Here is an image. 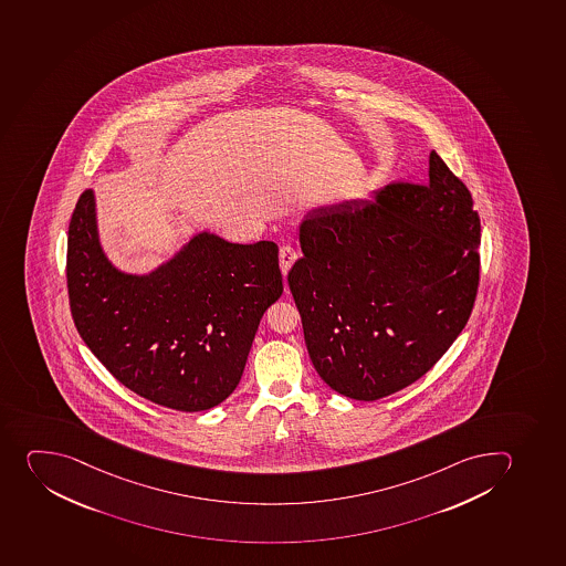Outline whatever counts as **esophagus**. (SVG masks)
I'll list each match as a JSON object with an SVG mask.
<instances>
[{
  "label": "esophagus",
  "instance_id": "34e87169",
  "mask_svg": "<svg viewBox=\"0 0 566 566\" xmlns=\"http://www.w3.org/2000/svg\"><path fill=\"white\" fill-rule=\"evenodd\" d=\"M279 259H281L282 273L287 275V271L291 270V265L295 264V260L298 259V250L293 248V245H284V248H281Z\"/></svg>",
  "mask_w": 566,
  "mask_h": 566
}]
</instances>
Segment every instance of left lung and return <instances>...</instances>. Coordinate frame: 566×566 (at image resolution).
<instances>
[{"mask_svg": "<svg viewBox=\"0 0 566 566\" xmlns=\"http://www.w3.org/2000/svg\"><path fill=\"white\" fill-rule=\"evenodd\" d=\"M298 240L287 284L316 374L337 394L377 400L410 386L467 326L481 220L436 150L424 186L312 209Z\"/></svg>", "mask_w": 566, "mask_h": 566, "instance_id": "obj_1", "label": "left lung"}]
</instances>
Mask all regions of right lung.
I'll list each match as a JSON object with an SVG mask.
<instances>
[{"label":"right lung","mask_w":566,"mask_h":566,"mask_svg":"<svg viewBox=\"0 0 566 566\" xmlns=\"http://www.w3.org/2000/svg\"><path fill=\"white\" fill-rule=\"evenodd\" d=\"M67 287L80 337L125 388L155 405L203 411L233 394L265 310L284 291L279 248L197 231L136 275L99 242L93 189L69 223Z\"/></svg>","instance_id":"add662e5"}]
</instances>
